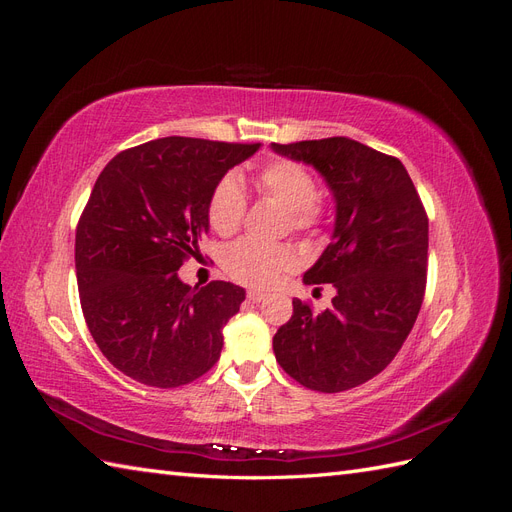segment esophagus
<instances>
[{
  "label": "esophagus",
  "mask_w": 512,
  "mask_h": 512,
  "mask_svg": "<svg viewBox=\"0 0 512 512\" xmlns=\"http://www.w3.org/2000/svg\"><path fill=\"white\" fill-rule=\"evenodd\" d=\"M265 297H267V294L262 292V290H250V292H247V299H250L252 303H260V301H265Z\"/></svg>",
  "instance_id": "obj_1"
}]
</instances>
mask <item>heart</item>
I'll list each match as a JSON object with an SVG mask.
<instances>
[{"label":"heart","instance_id":"obj_1","mask_svg":"<svg viewBox=\"0 0 512 512\" xmlns=\"http://www.w3.org/2000/svg\"><path fill=\"white\" fill-rule=\"evenodd\" d=\"M262 196L286 209V226L299 235H312L324 222L318 185L309 170L292 160H273L254 177ZM245 194L235 177H222L207 203L209 226L222 237L235 235L245 218ZM294 267V254L286 245H267L252 239L232 243L224 254L226 273L245 286L269 288Z\"/></svg>","mask_w":512,"mask_h":512}]
</instances>
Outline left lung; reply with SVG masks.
Here are the masks:
<instances>
[{
    "label": "left lung",
    "mask_w": 512,
    "mask_h": 512,
    "mask_svg": "<svg viewBox=\"0 0 512 512\" xmlns=\"http://www.w3.org/2000/svg\"><path fill=\"white\" fill-rule=\"evenodd\" d=\"M273 149L312 164L337 203L333 241L303 277L337 294L324 312L294 299L273 352L307 389L342 393L378 376L414 327L427 284V213L404 164L352 138Z\"/></svg>",
    "instance_id": "8db88e82"
}]
</instances>
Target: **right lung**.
Instances as JSON below:
<instances>
[{"instance_id": "1", "label": "right lung", "mask_w": 512, "mask_h": 512, "mask_svg": "<svg viewBox=\"0 0 512 512\" xmlns=\"http://www.w3.org/2000/svg\"><path fill=\"white\" fill-rule=\"evenodd\" d=\"M260 143L166 136L104 166L76 226V282L100 352L132 380L175 389L218 363L222 329L245 290L188 286L179 267L207 235V203Z\"/></svg>"}]
</instances>
